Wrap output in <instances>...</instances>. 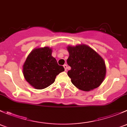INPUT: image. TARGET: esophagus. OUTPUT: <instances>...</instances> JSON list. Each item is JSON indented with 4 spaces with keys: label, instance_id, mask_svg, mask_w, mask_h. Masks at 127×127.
Instances as JSON below:
<instances>
[{
    "label": "esophagus",
    "instance_id": "esophagus-1",
    "mask_svg": "<svg viewBox=\"0 0 127 127\" xmlns=\"http://www.w3.org/2000/svg\"><path fill=\"white\" fill-rule=\"evenodd\" d=\"M64 68H65V70H66V68H67V65H66V64L64 65Z\"/></svg>",
    "mask_w": 127,
    "mask_h": 127
}]
</instances>
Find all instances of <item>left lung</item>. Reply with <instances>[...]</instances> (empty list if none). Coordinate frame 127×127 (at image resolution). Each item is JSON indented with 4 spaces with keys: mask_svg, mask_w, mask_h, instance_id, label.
<instances>
[{
    "mask_svg": "<svg viewBox=\"0 0 127 127\" xmlns=\"http://www.w3.org/2000/svg\"><path fill=\"white\" fill-rule=\"evenodd\" d=\"M67 64L71 66L68 76L77 88L89 91L97 88L104 80L106 66L101 56L88 46H68Z\"/></svg>",
    "mask_w": 127,
    "mask_h": 127,
    "instance_id": "1",
    "label": "left lung"
}]
</instances>
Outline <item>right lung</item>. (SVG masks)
<instances>
[{"label": "right lung", "instance_id": "right-lung-1", "mask_svg": "<svg viewBox=\"0 0 127 127\" xmlns=\"http://www.w3.org/2000/svg\"><path fill=\"white\" fill-rule=\"evenodd\" d=\"M48 47L32 51L23 65L26 80L36 89H43L54 83L57 74L65 70L52 56Z\"/></svg>", "mask_w": 127, "mask_h": 127}]
</instances>
